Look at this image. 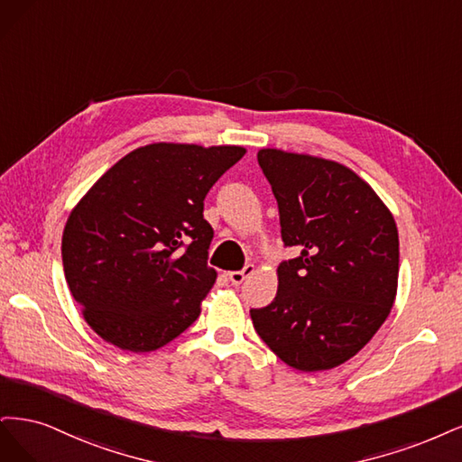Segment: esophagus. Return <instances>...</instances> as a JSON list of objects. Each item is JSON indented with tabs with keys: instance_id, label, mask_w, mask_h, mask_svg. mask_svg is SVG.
<instances>
[{
	"instance_id": "34e87169",
	"label": "esophagus",
	"mask_w": 462,
	"mask_h": 462,
	"mask_svg": "<svg viewBox=\"0 0 462 462\" xmlns=\"http://www.w3.org/2000/svg\"><path fill=\"white\" fill-rule=\"evenodd\" d=\"M255 273V264H245L242 271H232V273H228V278H230V282L234 286H240V284H244V282Z\"/></svg>"
}]
</instances>
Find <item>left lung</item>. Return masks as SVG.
<instances>
[{
    "mask_svg": "<svg viewBox=\"0 0 462 462\" xmlns=\"http://www.w3.org/2000/svg\"><path fill=\"white\" fill-rule=\"evenodd\" d=\"M278 201L282 242L301 249L280 263L274 301L251 309L261 339L288 366L344 365L388 319L397 293L393 215L361 176L336 161L261 150Z\"/></svg>",
    "mask_w": 462,
    "mask_h": 462,
    "instance_id": "obj_1",
    "label": "left lung"
}]
</instances>
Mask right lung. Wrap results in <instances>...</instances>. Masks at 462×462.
Returning <instances> with one entry per match:
<instances>
[{"instance_id": "1", "label": "right lung", "mask_w": 462, "mask_h": 462, "mask_svg": "<svg viewBox=\"0 0 462 462\" xmlns=\"http://www.w3.org/2000/svg\"><path fill=\"white\" fill-rule=\"evenodd\" d=\"M245 155L240 145L150 143L88 189L63 232V271L90 328L147 353L196 322L217 273L203 199Z\"/></svg>"}]
</instances>
